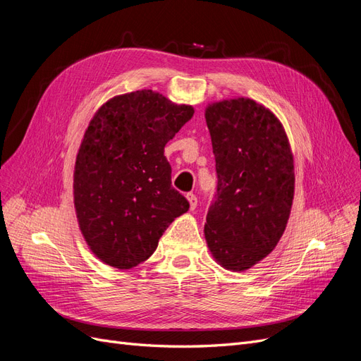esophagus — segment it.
<instances>
[{"mask_svg": "<svg viewBox=\"0 0 361 361\" xmlns=\"http://www.w3.org/2000/svg\"><path fill=\"white\" fill-rule=\"evenodd\" d=\"M187 200L190 202V209L194 211L195 206H197V197H195L192 192H190V194H187Z\"/></svg>", "mask_w": 361, "mask_h": 361, "instance_id": "esophagus-1", "label": "esophagus"}]
</instances>
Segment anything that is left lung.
I'll use <instances>...</instances> for the list:
<instances>
[{
  "label": "left lung",
  "instance_id": "obj_1",
  "mask_svg": "<svg viewBox=\"0 0 361 361\" xmlns=\"http://www.w3.org/2000/svg\"><path fill=\"white\" fill-rule=\"evenodd\" d=\"M218 176L204 238L216 264L243 272L265 259L285 232L293 200V155L280 120L250 97L207 104Z\"/></svg>",
  "mask_w": 361,
  "mask_h": 361
}]
</instances>
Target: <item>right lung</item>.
Returning <instances> with one entry per match:
<instances>
[{"label": "right lung", "instance_id": "add662e5", "mask_svg": "<svg viewBox=\"0 0 361 361\" xmlns=\"http://www.w3.org/2000/svg\"><path fill=\"white\" fill-rule=\"evenodd\" d=\"M192 114L191 105L145 89L111 97L90 120L75 161L73 204L87 245L104 264L137 267L188 211L171 187L164 147Z\"/></svg>", "mask_w": 361, "mask_h": 361}]
</instances>
